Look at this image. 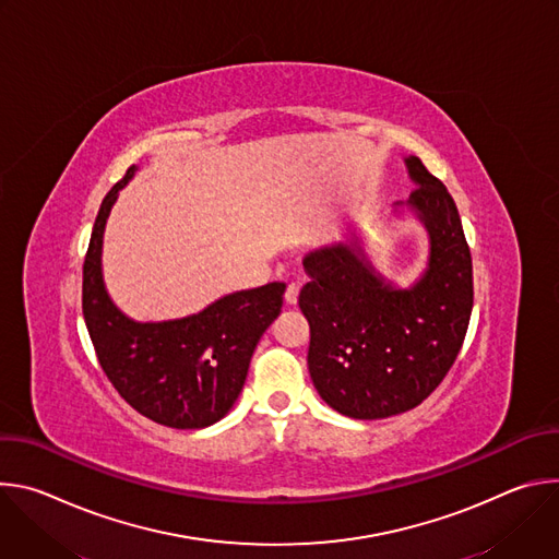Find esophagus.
<instances>
[{"instance_id":"esophagus-1","label":"esophagus","mask_w":559,"mask_h":559,"mask_svg":"<svg viewBox=\"0 0 559 559\" xmlns=\"http://www.w3.org/2000/svg\"><path fill=\"white\" fill-rule=\"evenodd\" d=\"M298 292H300V285L298 283H289L287 289H285V302L287 305H296L298 302Z\"/></svg>"}]
</instances>
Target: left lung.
<instances>
[{
  "instance_id": "left-lung-1",
  "label": "left lung",
  "mask_w": 559,
  "mask_h": 559,
  "mask_svg": "<svg viewBox=\"0 0 559 559\" xmlns=\"http://www.w3.org/2000/svg\"><path fill=\"white\" fill-rule=\"evenodd\" d=\"M409 207L425 221V276L395 289L373 274L360 248L311 252L298 305L309 323L307 367L316 391L343 416L380 420L418 407L444 380L473 309V265L457 207L418 156Z\"/></svg>"
}]
</instances>
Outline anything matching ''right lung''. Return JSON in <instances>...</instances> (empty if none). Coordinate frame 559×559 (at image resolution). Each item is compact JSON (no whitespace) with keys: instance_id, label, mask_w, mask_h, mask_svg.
Returning a JSON list of instances; mask_svg holds the SVG:
<instances>
[{"instance_id":"obj_1","label":"right lung","mask_w":559,"mask_h":559,"mask_svg":"<svg viewBox=\"0 0 559 559\" xmlns=\"http://www.w3.org/2000/svg\"><path fill=\"white\" fill-rule=\"evenodd\" d=\"M134 166L106 194L84 261L82 307L99 365L123 401L173 429L221 420L243 389L252 354L283 307L285 283L236 292L166 323H134L110 300L102 278L104 227Z\"/></svg>"}]
</instances>
